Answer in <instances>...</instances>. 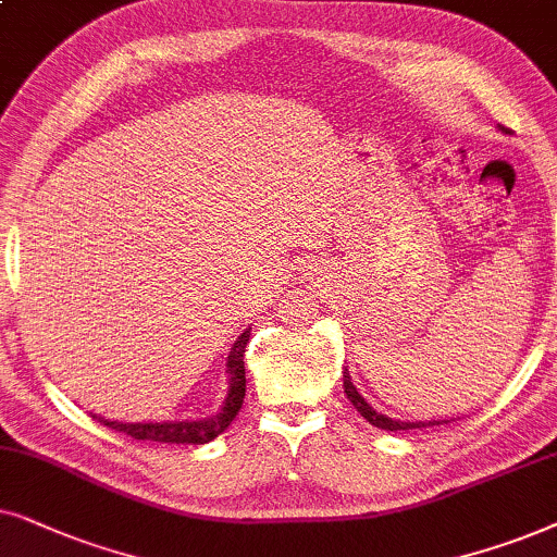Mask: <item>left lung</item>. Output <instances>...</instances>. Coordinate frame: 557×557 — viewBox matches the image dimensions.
Wrapping results in <instances>:
<instances>
[{
  "label": "left lung",
  "instance_id": "8db88e82",
  "mask_svg": "<svg viewBox=\"0 0 557 557\" xmlns=\"http://www.w3.org/2000/svg\"><path fill=\"white\" fill-rule=\"evenodd\" d=\"M504 135H507V129L504 127H499ZM344 392H346V397L351 399V405L356 407V410L361 412V418H364L367 422H372L374 428H380V430H392V433H397V430H412V428H430V425H443V422H450V420H414V422H410V420H397V418H389V414H384V412H376L372 405L367 403L364 397L359 395V389L354 387V382H351V376H348V369H344Z\"/></svg>",
  "mask_w": 557,
  "mask_h": 557
}]
</instances>
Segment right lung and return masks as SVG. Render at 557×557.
<instances>
[{"label":"right lung","instance_id":"obj_1","mask_svg":"<svg viewBox=\"0 0 557 557\" xmlns=\"http://www.w3.org/2000/svg\"><path fill=\"white\" fill-rule=\"evenodd\" d=\"M249 341V329L234 341L232 351L226 356V374H228V389L221 410L213 412L211 418L198 420H165V422H119L107 420L101 414H94V420L103 422L111 430L127 433L135 441H154V443H177V446H203L224 433L232 425V420L239 412L244 403V392H247V376H244V348Z\"/></svg>","mask_w":557,"mask_h":557}]
</instances>
